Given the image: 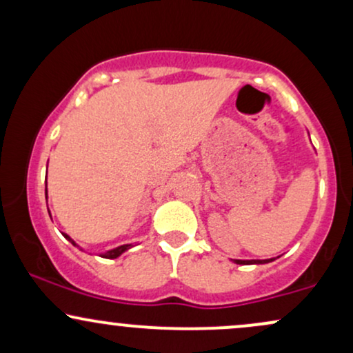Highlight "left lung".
Masks as SVG:
<instances>
[{
    "mask_svg": "<svg viewBox=\"0 0 353 353\" xmlns=\"http://www.w3.org/2000/svg\"><path fill=\"white\" fill-rule=\"evenodd\" d=\"M236 264L241 265H250V264H267V262H272V259H265V261H241V259H234Z\"/></svg>",
    "mask_w": 353,
    "mask_h": 353,
    "instance_id": "left-lung-1",
    "label": "left lung"
}]
</instances>
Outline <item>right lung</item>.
<instances>
[{
  "label": "right lung",
  "mask_w": 353,
  "mask_h": 353,
  "mask_svg": "<svg viewBox=\"0 0 353 353\" xmlns=\"http://www.w3.org/2000/svg\"><path fill=\"white\" fill-rule=\"evenodd\" d=\"M46 197H48V188H46ZM64 237H66L68 241H70L72 245H76V247H78V244H76V242L72 241V239H71L70 236H68V234H64ZM131 247H132L131 244H124V245H119V247H116V249H111V250H108V252L101 254V257H104V259H116V257H119V255L123 254V252H125V250H128V249H131Z\"/></svg>",
  "instance_id": "right-lung-1"
}]
</instances>
